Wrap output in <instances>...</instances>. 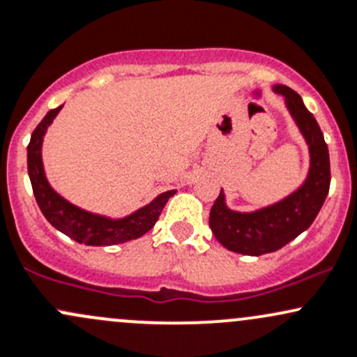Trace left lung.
Returning <instances> with one entry per match:
<instances>
[{
    "instance_id": "8db88e82",
    "label": "left lung",
    "mask_w": 357,
    "mask_h": 357,
    "mask_svg": "<svg viewBox=\"0 0 357 357\" xmlns=\"http://www.w3.org/2000/svg\"><path fill=\"white\" fill-rule=\"evenodd\" d=\"M280 93L310 149V171L301 186L284 200L255 212H236L226 205L220 190L210 210V229L229 251L250 257L272 253L298 238L313 224L330 188V157L317 119L306 109L301 96L286 85H273Z\"/></svg>"
}]
</instances>
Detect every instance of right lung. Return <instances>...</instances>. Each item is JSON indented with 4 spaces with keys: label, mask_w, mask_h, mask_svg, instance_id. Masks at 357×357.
<instances>
[{
    "label": "right lung",
    "mask_w": 357,
    "mask_h": 357,
    "mask_svg": "<svg viewBox=\"0 0 357 357\" xmlns=\"http://www.w3.org/2000/svg\"><path fill=\"white\" fill-rule=\"evenodd\" d=\"M61 107L63 106L51 109L44 116L43 121L33 130L27 147L29 178L40 212L44 213L52 227H56L59 232L80 245L111 246L144 236L155 226L164 205L176 193V190L164 191L159 197L153 198L149 205L138 208L137 212L130 213L123 219H111V217L87 212V210L70 204L51 188L43 166V140L47 126L58 116Z\"/></svg>",
    "instance_id": "obj_1"
}]
</instances>
